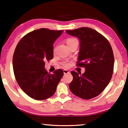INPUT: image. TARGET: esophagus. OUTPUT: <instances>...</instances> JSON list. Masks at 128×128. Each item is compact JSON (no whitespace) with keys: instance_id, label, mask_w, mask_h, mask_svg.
Wrapping results in <instances>:
<instances>
[{"instance_id":"esophagus-1","label":"esophagus","mask_w":128,"mask_h":128,"mask_svg":"<svg viewBox=\"0 0 128 128\" xmlns=\"http://www.w3.org/2000/svg\"><path fill=\"white\" fill-rule=\"evenodd\" d=\"M64 74H69L70 71H68L67 70H64Z\"/></svg>"}]
</instances>
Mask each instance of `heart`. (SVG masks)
I'll use <instances>...</instances> for the list:
<instances>
[{
  "mask_svg": "<svg viewBox=\"0 0 128 128\" xmlns=\"http://www.w3.org/2000/svg\"><path fill=\"white\" fill-rule=\"evenodd\" d=\"M75 42H78V40L75 38H70L68 39H67V44L68 45H70V44L74 43ZM64 67H67V68L69 67L70 66V64L68 63V62H66V63L64 64Z\"/></svg>",
  "mask_w": 128,
  "mask_h": 128,
  "instance_id": "b5f03b06",
  "label": "heart"
}]
</instances>
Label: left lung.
<instances>
[{"mask_svg": "<svg viewBox=\"0 0 128 128\" xmlns=\"http://www.w3.org/2000/svg\"><path fill=\"white\" fill-rule=\"evenodd\" d=\"M66 32L80 41L77 66L85 68L80 76L72 71V81L69 87L75 96L84 100L97 97L108 86L113 73L114 58L110 44L95 30L80 28Z\"/></svg>", "mask_w": 128, "mask_h": 128, "instance_id": "obj_1", "label": "left lung"}]
</instances>
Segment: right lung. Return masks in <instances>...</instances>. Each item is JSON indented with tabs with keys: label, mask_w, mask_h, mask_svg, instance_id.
Here are the masks:
<instances>
[{
	"label": "right lung",
	"mask_w": 128,
	"mask_h": 128,
	"mask_svg": "<svg viewBox=\"0 0 128 128\" xmlns=\"http://www.w3.org/2000/svg\"><path fill=\"white\" fill-rule=\"evenodd\" d=\"M63 31L39 28L25 35L15 48L12 58L15 78L22 90L36 100L52 96L64 75L61 69L50 74L45 68V62L54 57V43Z\"/></svg>",
	"instance_id": "1"
}]
</instances>
